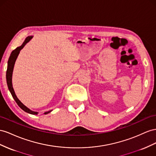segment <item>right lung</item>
<instances>
[{"instance_id": "obj_1", "label": "right lung", "mask_w": 156, "mask_h": 156, "mask_svg": "<svg viewBox=\"0 0 156 156\" xmlns=\"http://www.w3.org/2000/svg\"><path fill=\"white\" fill-rule=\"evenodd\" d=\"M32 37H27L25 41L23 43V44L20 46L19 47H17L15 50H14L12 52L10 56L8 59V68H7V70H6V82H7V85H8V89H9L10 93L12 96V97L14 98V100L16 101V102L17 103V104L18 105L19 107H20V108H22L23 111H25L27 113H30V114H33V115H37V112H33L31 110H30L29 108H27L26 106L20 102L19 100V99L17 98L16 95L15 94L14 90L13 89V87H12V72H13V69H14V66L15 64V62L17 57H18V54L20 53V51L22 50L26 44L30 41V39H31ZM51 111L48 112H45L44 114H47V113H50Z\"/></svg>"}]
</instances>
